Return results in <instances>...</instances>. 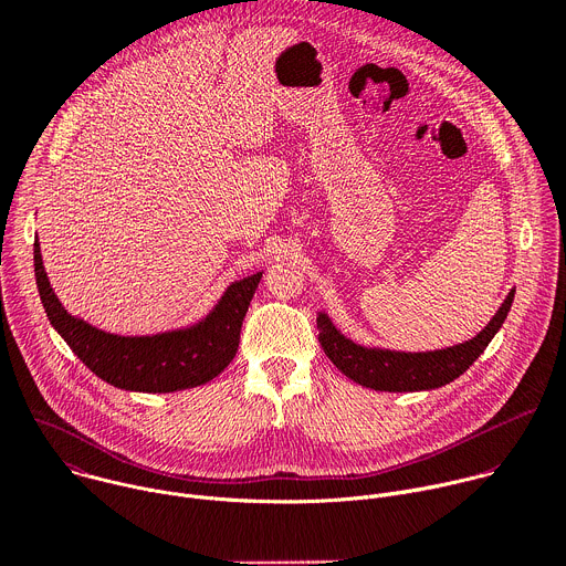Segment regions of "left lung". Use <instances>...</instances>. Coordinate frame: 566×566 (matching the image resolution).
<instances>
[{
	"label": "left lung",
	"mask_w": 566,
	"mask_h": 566,
	"mask_svg": "<svg viewBox=\"0 0 566 566\" xmlns=\"http://www.w3.org/2000/svg\"><path fill=\"white\" fill-rule=\"evenodd\" d=\"M515 291L509 293L489 327L472 340L428 354H396L382 349H365L354 345L332 325L325 313L317 317L319 345L329 360L354 382L378 391H419L434 389L459 378L495 338L511 311Z\"/></svg>",
	"instance_id": "1"
}]
</instances>
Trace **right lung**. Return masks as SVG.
<instances>
[{
  "instance_id": "obj_1",
  "label": "right lung",
  "mask_w": 566,
  "mask_h": 566,
  "mask_svg": "<svg viewBox=\"0 0 566 566\" xmlns=\"http://www.w3.org/2000/svg\"><path fill=\"white\" fill-rule=\"evenodd\" d=\"M33 262L44 311L71 352L105 382L154 394L203 385L230 365L239 347L241 322L262 277V273H255L232 284L214 311L192 329L125 338L98 332L62 308L46 280L38 237Z\"/></svg>"
}]
</instances>
